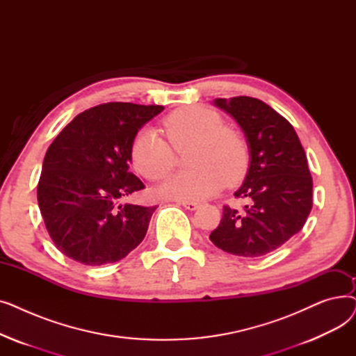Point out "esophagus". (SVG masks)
Returning a JSON list of instances; mask_svg holds the SVG:
<instances>
[{"mask_svg":"<svg viewBox=\"0 0 356 356\" xmlns=\"http://www.w3.org/2000/svg\"><path fill=\"white\" fill-rule=\"evenodd\" d=\"M179 204H181L183 208L189 209V211H196L199 208V203L197 202H191V200H180Z\"/></svg>","mask_w":356,"mask_h":356,"instance_id":"1","label":"esophagus"}]
</instances>
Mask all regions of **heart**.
I'll return each instance as SVG.
<instances>
[{
  "instance_id": "b5f03b06",
  "label": "heart",
  "mask_w": 356,
  "mask_h": 356,
  "mask_svg": "<svg viewBox=\"0 0 356 356\" xmlns=\"http://www.w3.org/2000/svg\"><path fill=\"white\" fill-rule=\"evenodd\" d=\"M163 128L175 149L191 144L186 160L192 168L168 177L157 189L161 196L196 202L219 192L225 181L235 184L245 176L248 144L239 131L222 125L218 112L199 105L181 106L163 120ZM171 147L156 129L143 128L129 147L131 164L145 179L161 180L176 163Z\"/></svg>"
}]
</instances>
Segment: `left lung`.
<instances>
[{"instance_id":"left-lung-1","label":"left lung","mask_w":356,"mask_h":356,"mask_svg":"<svg viewBox=\"0 0 356 356\" xmlns=\"http://www.w3.org/2000/svg\"><path fill=\"white\" fill-rule=\"evenodd\" d=\"M213 104L239 124L250 148L244 183L234 193L241 211L223 207L209 239L228 254L263 257L300 231L312 211L313 180L293 125L266 102L251 97L216 98Z\"/></svg>"}]
</instances>
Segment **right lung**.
<instances>
[{
	"instance_id": "obj_1",
	"label": "right lung",
	"mask_w": 356,
	"mask_h": 356,
	"mask_svg": "<svg viewBox=\"0 0 356 356\" xmlns=\"http://www.w3.org/2000/svg\"><path fill=\"white\" fill-rule=\"evenodd\" d=\"M161 105L108 102L74 117L47 148L37 200L56 248L85 266L127 257L144 239L156 207L120 200L143 191L129 147Z\"/></svg>"
}]
</instances>
